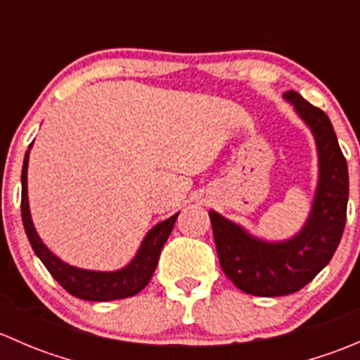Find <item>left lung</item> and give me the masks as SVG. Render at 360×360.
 Wrapping results in <instances>:
<instances>
[{
    "instance_id": "8db88e82",
    "label": "left lung",
    "mask_w": 360,
    "mask_h": 360,
    "mask_svg": "<svg viewBox=\"0 0 360 360\" xmlns=\"http://www.w3.org/2000/svg\"><path fill=\"white\" fill-rule=\"evenodd\" d=\"M284 99L310 127L319 153V184L307 224L285 242L252 237L238 224L210 210L214 242L226 277L254 296H285L303 289L331 261L347 221L348 167L331 120L297 92Z\"/></svg>"
}]
</instances>
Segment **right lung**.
<instances>
[{"instance_id": "add662e5", "label": "right lung", "mask_w": 360, "mask_h": 360, "mask_svg": "<svg viewBox=\"0 0 360 360\" xmlns=\"http://www.w3.org/2000/svg\"><path fill=\"white\" fill-rule=\"evenodd\" d=\"M32 144H29L31 150ZM27 163H29V151H25L24 165H22V200H20V212H22V223L25 235L29 238L32 250L36 256L41 259L46 270L50 271L53 278L63 285L69 294L75 297L86 301H111L129 297L143 291L151 281L155 274V268L158 264L160 252H162L163 244L169 238L172 231L174 223H176L179 212L174 214L169 219L162 221L157 226L151 228L148 235L144 237L143 244L137 250L136 257L127 264L125 268L116 271H92L82 270V268L71 266L64 263L63 259L52 254L38 237L32 224L31 212H29L27 202Z\"/></svg>"}]
</instances>
